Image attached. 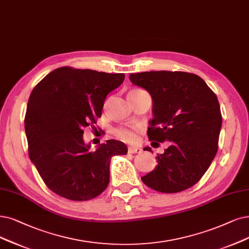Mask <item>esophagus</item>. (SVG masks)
<instances>
[{
	"label": "esophagus",
	"mask_w": 249,
	"mask_h": 249,
	"mask_svg": "<svg viewBox=\"0 0 249 249\" xmlns=\"http://www.w3.org/2000/svg\"><path fill=\"white\" fill-rule=\"evenodd\" d=\"M127 152L128 153H141L142 149L140 147H135V146H130L127 148Z\"/></svg>",
	"instance_id": "obj_1"
}]
</instances>
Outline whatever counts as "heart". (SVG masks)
I'll list each match as a JSON object with an SVG mask.
<instances>
[{"mask_svg": "<svg viewBox=\"0 0 249 249\" xmlns=\"http://www.w3.org/2000/svg\"><path fill=\"white\" fill-rule=\"evenodd\" d=\"M132 91L131 93L137 92ZM108 102H105L104 107H106ZM113 135L118 139V140L126 142V143H135L138 139V128L134 125H121L117 126L113 130Z\"/></svg>", "mask_w": 249, "mask_h": 249, "instance_id": "obj_1", "label": "heart"}]
</instances>
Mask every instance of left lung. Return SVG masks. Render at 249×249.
Listing matches in <instances>:
<instances>
[{"label":"left lung","instance_id":"1","mask_svg":"<svg viewBox=\"0 0 249 249\" xmlns=\"http://www.w3.org/2000/svg\"><path fill=\"white\" fill-rule=\"evenodd\" d=\"M153 99L147 135L155 147L170 146L157 155V166L142 177L149 188L178 193L200 181L217 152L222 113L216 95L203 79L185 71H146L130 74ZM144 150L151 151L146 147Z\"/></svg>","mask_w":249,"mask_h":249}]
</instances>
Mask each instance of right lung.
Masks as SVG:
<instances>
[{
  "instance_id": "obj_1",
  "label": "right lung",
  "mask_w": 249,
  "mask_h": 249,
  "mask_svg": "<svg viewBox=\"0 0 249 249\" xmlns=\"http://www.w3.org/2000/svg\"><path fill=\"white\" fill-rule=\"evenodd\" d=\"M124 79V73L63 66L34 88L24 117L28 155L57 195L74 201L93 199L109 184L110 158L126 154L119 141L107 140L90 151L83 139L85 127H96L106 96Z\"/></svg>"
}]
</instances>
